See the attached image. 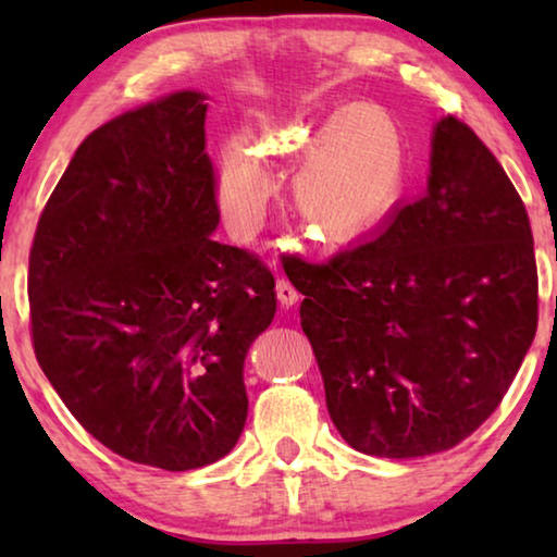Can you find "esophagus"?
Here are the masks:
<instances>
[{"mask_svg": "<svg viewBox=\"0 0 557 557\" xmlns=\"http://www.w3.org/2000/svg\"><path fill=\"white\" fill-rule=\"evenodd\" d=\"M277 299H280V305L282 307H292V305H297L299 301V292L289 285L287 280H277Z\"/></svg>", "mask_w": 557, "mask_h": 557, "instance_id": "1", "label": "esophagus"}]
</instances>
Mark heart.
<instances>
[{
    "instance_id": "heart-1",
    "label": "heart",
    "mask_w": 557,
    "mask_h": 557,
    "mask_svg": "<svg viewBox=\"0 0 557 557\" xmlns=\"http://www.w3.org/2000/svg\"><path fill=\"white\" fill-rule=\"evenodd\" d=\"M268 154L282 164L301 162L292 178V206L309 238L329 248L369 238L408 191V139L375 102L338 108L319 127L282 129ZM270 194L265 159L245 139L225 143L215 157V196L231 228H256Z\"/></svg>"
}]
</instances>
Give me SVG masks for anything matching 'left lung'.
<instances>
[{"label": "left lung", "instance_id": "8db88e82", "mask_svg": "<svg viewBox=\"0 0 557 557\" xmlns=\"http://www.w3.org/2000/svg\"><path fill=\"white\" fill-rule=\"evenodd\" d=\"M287 277L305 295L301 332L329 414L373 457H425L469 437L498 408L539 326L525 206L451 115L432 132L420 199L322 265L295 260Z\"/></svg>", "mask_w": 557, "mask_h": 557}]
</instances>
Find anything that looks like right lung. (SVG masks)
<instances>
[{"instance_id":"obj_1","label":"right lung","mask_w":557,"mask_h":557,"mask_svg":"<svg viewBox=\"0 0 557 557\" xmlns=\"http://www.w3.org/2000/svg\"><path fill=\"white\" fill-rule=\"evenodd\" d=\"M206 96L178 90L75 149L29 256L34 354L115 455L188 471L235 447L243 363L275 317V277L211 235L221 213Z\"/></svg>"}]
</instances>
